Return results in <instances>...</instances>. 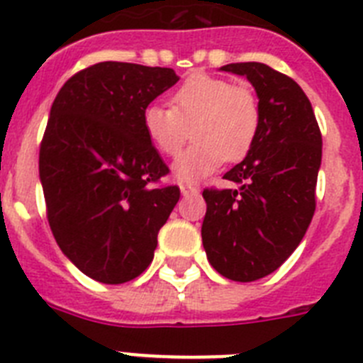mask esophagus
Segmentation results:
<instances>
[{"label": "esophagus", "instance_id": "obj_1", "mask_svg": "<svg viewBox=\"0 0 363 363\" xmlns=\"http://www.w3.org/2000/svg\"><path fill=\"white\" fill-rule=\"evenodd\" d=\"M179 192H182V196H189V194H198L200 189L192 184H182L179 185Z\"/></svg>", "mask_w": 363, "mask_h": 363}]
</instances>
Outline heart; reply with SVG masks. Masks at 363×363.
<instances>
[{"instance_id":"1","label":"heart","mask_w":363,"mask_h":363,"mask_svg":"<svg viewBox=\"0 0 363 363\" xmlns=\"http://www.w3.org/2000/svg\"><path fill=\"white\" fill-rule=\"evenodd\" d=\"M149 142L165 156H176L191 136L196 140L172 165L178 182H198L221 163L249 154L259 130L255 92L230 79L192 74L172 92L171 107L147 105L142 116Z\"/></svg>"}]
</instances>
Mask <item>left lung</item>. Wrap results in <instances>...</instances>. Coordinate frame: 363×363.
<instances>
[{
	"label": "left lung",
	"instance_id": "left-lung-1",
	"mask_svg": "<svg viewBox=\"0 0 363 363\" xmlns=\"http://www.w3.org/2000/svg\"><path fill=\"white\" fill-rule=\"evenodd\" d=\"M258 96L259 130L243 162L223 178L238 189H205L201 240L221 277L255 281L289 258L313 220L322 134L309 98L265 63H230Z\"/></svg>",
	"mask_w": 363,
	"mask_h": 363
}]
</instances>
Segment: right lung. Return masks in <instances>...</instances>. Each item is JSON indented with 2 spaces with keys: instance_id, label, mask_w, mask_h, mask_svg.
<instances>
[{
  "instance_id": "add662e5",
  "label": "right lung",
  "mask_w": 363,
  "mask_h": 363,
  "mask_svg": "<svg viewBox=\"0 0 363 363\" xmlns=\"http://www.w3.org/2000/svg\"><path fill=\"white\" fill-rule=\"evenodd\" d=\"M172 69L104 62L60 89L40 149L47 218L63 255L101 284H125L150 265L179 189L143 130L147 105L171 89Z\"/></svg>"
}]
</instances>
